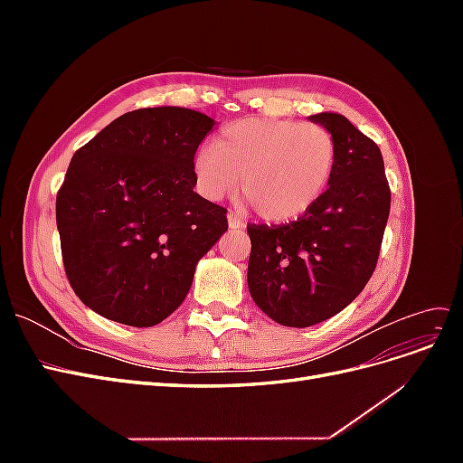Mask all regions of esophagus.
Instances as JSON below:
<instances>
[{"label":"esophagus","mask_w":463,"mask_h":463,"mask_svg":"<svg viewBox=\"0 0 463 463\" xmlns=\"http://www.w3.org/2000/svg\"><path fill=\"white\" fill-rule=\"evenodd\" d=\"M228 223H230V228H232V230H240V228H243V226H245L243 220H241V216L237 214V213H233V210H230V213H228Z\"/></svg>","instance_id":"1"}]
</instances>
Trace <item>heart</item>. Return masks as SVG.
I'll return each instance as SVG.
<instances>
[{
	"mask_svg": "<svg viewBox=\"0 0 463 463\" xmlns=\"http://www.w3.org/2000/svg\"><path fill=\"white\" fill-rule=\"evenodd\" d=\"M338 145L318 123L249 118L223 128L214 146L194 154L193 177L208 201L241 187L255 213L269 222L305 214L328 189Z\"/></svg>",
	"mask_w": 463,
	"mask_h": 463,
	"instance_id": "heart-1",
	"label": "heart"
}]
</instances>
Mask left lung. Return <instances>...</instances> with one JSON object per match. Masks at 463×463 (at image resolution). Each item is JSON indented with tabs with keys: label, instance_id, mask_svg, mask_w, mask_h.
<instances>
[{
	"label": "left lung",
	"instance_id": "1",
	"mask_svg": "<svg viewBox=\"0 0 463 463\" xmlns=\"http://www.w3.org/2000/svg\"><path fill=\"white\" fill-rule=\"evenodd\" d=\"M338 145L325 194L282 226L249 223L247 284L262 313L284 326L307 328L352 303L376 269L390 214L381 148L344 116H311Z\"/></svg>",
	"mask_w": 463,
	"mask_h": 463
}]
</instances>
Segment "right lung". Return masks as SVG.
<instances>
[{"label": "right lung", "instance_id": "add662e5", "mask_svg": "<svg viewBox=\"0 0 463 463\" xmlns=\"http://www.w3.org/2000/svg\"><path fill=\"white\" fill-rule=\"evenodd\" d=\"M214 119L143 108L80 146L55 197L63 269L98 315L148 328L184 303L228 210L194 193L193 160Z\"/></svg>", "mask_w": 463, "mask_h": 463}]
</instances>
